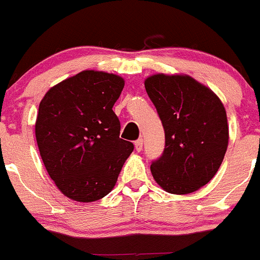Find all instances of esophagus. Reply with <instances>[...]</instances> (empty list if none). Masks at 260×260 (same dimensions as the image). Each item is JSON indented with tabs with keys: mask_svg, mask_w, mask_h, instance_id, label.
I'll return each instance as SVG.
<instances>
[{
	"mask_svg": "<svg viewBox=\"0 0 260 260\" xmlns=\"http://www.w3.org/2000/svg\"><path fill=\"white\" fill-rule=\"evenodd\" d=\"M135 146L137 151H141L142 147H144V140H142V138H138L137 141H135Z\"/></svg>",
	"mask_w": 260,
	"mask_h": 260,
	"instance_id": "esophagus-1",
	"label": "esophagus"
}]
</instances>
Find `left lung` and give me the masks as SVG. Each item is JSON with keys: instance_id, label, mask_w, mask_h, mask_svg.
Returning a JSON list of instances; mask_svg holds the SVG:
<instances>
[{"instance_id": "left-lung-1", "label": "left lung", "mask_w": 260, "mask_h": 260, "mask_svg": "<svg viewBox=\"0 0 260 260\" xmlns=\"http://www.w3.org/2000/svg\"><path fill=\"white\" fill-rule=\"evenodd\" d=\"M145 88L166 133L163 154L150 167L152 177L167 192H193L215 176L229 146L224 106L188 75H152Z\"/></svg>"}]
</instances>
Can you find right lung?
<instances>
[{"label": "right lung", "instance_id": "1", "mask_svg": "<svg viewBox=\"0 0 260 260\" xmlns=\"http://www.w3.org/2000/svg\"><path fill=\"white\" fill-rule=\"evenodd\" d=\"M123 78L84 70L50 89L38 108L36 138L51 179L68 198L100 200L115 186L133 144L119 138L113 111Z\"/></svg>", "mask_w": 260, "mask_h": 260}]
</instances>
